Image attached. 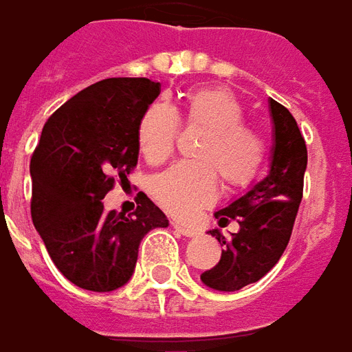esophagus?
I'll return each instance as SVG.
<instances>
[{"instance_id":"obj_1","label":"esophagus","mask_w":352,"mask_h":352,"mask_svg":"<svg viewBox=\"0 0 352 352\" xmlns=\"http://www.w3.org/2000/svg\"><path fill=\"white\" fill-rule=\"evenodd\" d=\"M173 228L176 230V232H179L182 236H186V237H195L198 234L197 230L191 228V226H184V224L176 223V221H173Z\"/></svg>"}]
</instances>
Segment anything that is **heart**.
<instances>
[{
    "label": "heart",
    "instance_id": "obj_1",
    "mask_svg": "<svg viewBox=\"0 0 352 352\" xmlns=\"http://www.w3.org/2000/svg\"><path fill=\"white\" fill-rule=\"evenodd\" d=\"M178 116L189 128L204 131L192 152L197 161H184L157 174L150 184L155 202L174 217L187 219L211 206L223 179L228 191H239L254 182L265 161V141L245 120L241 102L224 89L187 92L182 113L154 102L137 124V144L144 160L160 165L174 152Z\"/></svg>",
    "mask_w": 352,
    "mask_h": 352
}]
</instances>
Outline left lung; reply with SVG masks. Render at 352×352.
Masks as SVG:
<instances>
[{"mask_svg": "<svg viewBox=\"0 0 352 352\" xmlns=\"http://www.w3.org/2000/svg\"><path fill=\"white\" fill-rule=\"evenodd\" d=\"M269 107L273 116L269 174L215 213L221 228L234 219L239 223V232L226 239L219 228L210 230L224 247L217 265L200 274V280L211 289L237 292L258 282L276 265L292 237L302 200L308 152L292 113L274 100L269 102Z\"/></svg>", "mask_w": 352, "mask_h": 352, "instance_id": "obj_1", "label": "left lung"}]
</instances>
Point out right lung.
Returning <instances> with one entry per match:
<instances>
[{"label":"right lung","mask_w":352,"mask_h":352,"mask_svg":"<svg viewBox=\"0 0 352 352\" xmlns=\"http://www.w3.org/2000/svg\"><path fill=\"white\" fill-rule=\"evenodd\" d=\"M160 91L146 78L104 79L44 124L29 165L31 217L55 267L78 287H122L135 271L142 237L168 226L146 195L128 217L105 211L102 202L115 176L124 182L137 165V124Z\"/></svg>","instance_id":"obj_1"}]
</instances>
